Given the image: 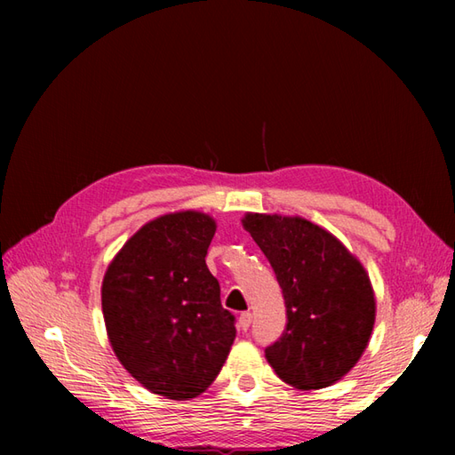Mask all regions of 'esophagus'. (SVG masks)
<instances>
[{
  "mask_svg": "<svg viewBox=\"0 0 455 455\" xmlns=\"http://www.w3.org/2000/svg\"><path fill=\"white\" fill-rule=\"evenodd\" d=\"M250 323H252V315H250V313H243V315L238 316V328H240V331H243V332L248 331Z\"/></svg>",
  "mask_w": 455,
  "mask_h": 455,
  "instance_id": "34e87169",
  "label": "esophagus"
}]
</instances>
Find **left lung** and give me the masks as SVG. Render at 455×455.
<instances>
[{"mask_svg": "<svg viewBox=\"0 0 455 455\" xmlns=\"http://www.w3.org/2000/svg\"><path fill=\"white\" fill-rule=\"evenodd\" d=\"M243 227L272 264L287 324L266 347L282 381L316 391L360 362L375 324V291L363 264L326 228L303 217L246 212Z\"/></svg>", "mask_w": 455, "mask_h": 455, "instance_id": "1", "label": "left lung"}]
</instances>
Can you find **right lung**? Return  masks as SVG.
Returning a JSON list of instances; mask_svg holds the SVG:
<instances>
[{
	"instance_id": "1",
	"label": "right lung",
	"mask_w": 455,
	"mask_h": 455,
	"mask_svg": "<svg viewBox=\"0 0 455 455\" xmlns=\"http://www.w3.org/2000/svg\"><path fill=\"white\" fill-rule=\"evenodd\" d=\"M215 230L207 212H166L142 225L103 275V321L115 355L142 387L172 401L205 393L236 336L205 264Z\"/></svg>"
}]
</instances>
